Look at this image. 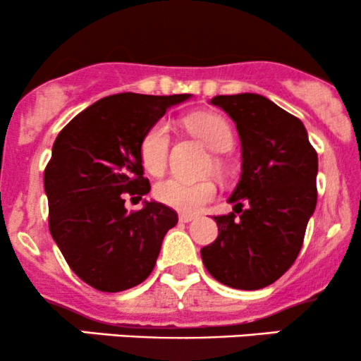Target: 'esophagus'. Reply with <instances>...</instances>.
<instances>
[{
    "label": "esophagus",
    "instance_id": "esophagus-1",
    "mask_svg": "<svg viewBox=\"0 0 361 361\" xmlns=\"http://www.w3.org/2000/svg\"><path fill=\"white\" fill-rule=\"evenodd\" d=\"M197 219V215L193 214H180V222H192Z\"/></svg>",
    "mask_w": 361,
    "mask_h": 361
}]
</instances>
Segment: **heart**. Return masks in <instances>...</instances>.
Instances as JSON below:
<instances>
[{
	"instance_id": "b5f03b06",
	"label": "heart",
	"mask_w": 361,
	"mask_h": 361,
	"mask_svg": "<svg viewBox=\"0 0 361 361\" xmlns=\"http://www.w3.org/2000/svg\"><path fill=\"white\" fill-rule=\"evenodd\" d=\"M190 132L215 152H224L233 146V130L221 115L195 114L185 120ZM169 126L164 120H157L147 128L139 144V154L142 166L151 175H161L168 164L169 152ZM154 197L163 205L180 212H197L215 197L212 181H186L181 178H168L159 181L154 188Z\"/></svg>"
}]
</instances>
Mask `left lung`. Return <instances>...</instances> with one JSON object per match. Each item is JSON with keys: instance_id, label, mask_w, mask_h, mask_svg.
Instances as JSON below:
<instances>
[{"instance_id": "obj_1", "label": "left lung", "mask_w": 361, "mask_h": 361, "mask_svg": "<svg viewBox=\"0 0 361 361\" xmlns=\"http://www.w3.org/2000/svg\"><path fill=\"white\" fill-rule=\"evenodd\" d=\"M210 103L234 120L243 171L234 212L214 217L217 239L200 250L207 271L227 287L258 290L293 264L317 204V152L299 118L256 93Z\"/></svg>"}]
</instances>
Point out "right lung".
<instances>
[{"instance_id": "1", "label": "right lung", "mask_w": 361, "mask_h": 361, "mask_svg": "<svg viewBox=\"0 0 361 361\" xmlns=\"http://www.w3.org/2000/svg\"><path fill=\"white\" fill-rule=\"evenodd\" d=\"M192 94L118 93L78 114L57 135L44 173L49 229L71 270L102 292H122L151 275L178 215L159 202L127 212L142 198L139 144L152 123Z\"/></svg>"}]
</instances>
